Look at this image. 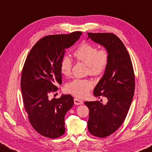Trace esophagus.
Instances as JSON below:
<instances>
[{
  "label": "esophagus",
  "instance_id": "obj_1",
  "mask_svg": "<svg viewBox=\"0 0 152 152\" xmlns=\"http://www.w3.org/2000/svg\"><path fill=\"white\" fill-rule=\"evenodd\" d=\"M74 103L76 105H80L83 104V101L81 99H74Z\"/></svg>",
  "mask_w": 152,
  "mask_h": 152
}]
</instances>
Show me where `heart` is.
<instances>
[{"label":"heart","mask_w":152,"mask_h":152,"mask_svg":"<svg viewBox=\"0 0 152 152\" xmlns=\"http://www.w3.org/2000/svg\"><path fill=\"white\" fill-rule=\"evenodd\" d=\"M77 60L83 62L88 66V73L91 75L99 76L104 73L110 61L108 51L105 49L98 50L97 48L88 43H83L77 48L73 53ZM72 62L68 57H65L61 62V73L64 76L71 73ZM93 83L87 79H74L66 86L69 93L78 97L86 96Z\"/></svg>","instance_id":"obj_1"}]
</instances>
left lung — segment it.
Returning a JSON list of instances; mask_svg holds the SVG:
<instances>
[{
    "label": "left lung",
    "instance_id": "8db88e82",
    "mask_svg": "<svg viewBox=\"0 0 152 152\" xmlns=\"http://www.w3.org/2000/svg\"><path fill=\"white\" fill-rule=\"evenodd\" d=\"M88 35L110 55L108 67L94 91L95 97L103 96L108 102L104 105L99 101L84 102L89 108V132L97 137H106L119 129L127 115L134 95V72L126 48L117 36L110 33Z\"/></svg>",
    "mask_w": 152,
    "mask_h": 152
}]
</instances>
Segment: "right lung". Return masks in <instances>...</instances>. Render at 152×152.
Listing matches in <instances>:
<instances>
[{"mask_svg":"<svg viewBox=\"0 0 152 152\" xmlns=\"http://www.w3.org/2000/svg\"><path fill=\"white\" fill-rule=\"evenodd\" d=\"M82 35H48L37 42L26 59L22 72L20 87L24 106L29 122L39 134L55 139L64 134V117L73 105L71 95H62L50 100L51 92L62 84L60 66L66 50Z\"/></svg>","mask_w":152,"mask_h":152,"instance_id":"add662e5","label":"right lung"}]
</instances>
